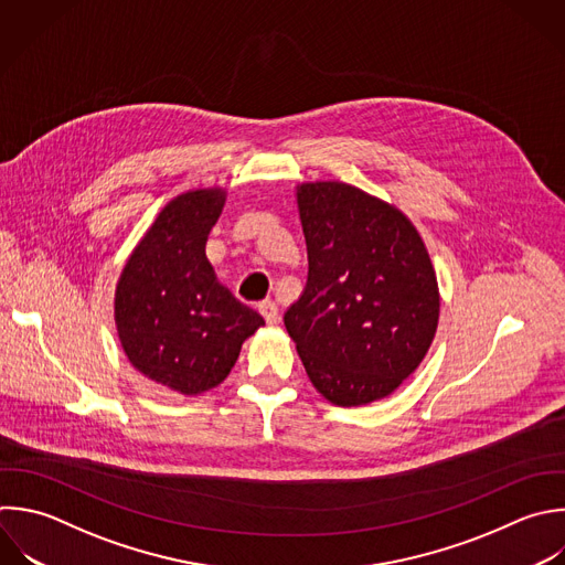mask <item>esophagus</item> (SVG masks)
I'll return each mask as SVG.
<instances>
[{"mask_svg":"<svg viewBox=\"0 0 565 565\" xmlns=\"http://www.w3.org/2000/svg\"><path fill=\"white\" fill-rule=\"evenodd\" d=\"M258 311H260V316L267 320V324H276L280 318H278V307H276V302L274 300H263L260 305H258Z\"/></svg>","mask_w":565,"mask_h":565,"instance_id":"esophagus-1","label":"esophagus"}]
</instances>
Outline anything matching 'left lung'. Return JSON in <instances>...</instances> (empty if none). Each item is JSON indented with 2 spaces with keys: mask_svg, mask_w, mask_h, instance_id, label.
Instances as JSON below:
<instances>
[{
  "mask_svg": "<svg viewBox=\"0 0 565 565\" xmlns=\"http://www.w3.org/2000/svg\"><path fill=\"white\" fill-rule=\"evenodd\" d=\"M309 256L285 327L311 384L335 406L388 397L424 360L439 322L426 245L395 205L342 181L300 183Z\"/></svg>",
  "mask_w": 565,
  "mask_h": 565,
  "instance_id": "left-lung-1",
  "label": "left lung"
}]
</instances>
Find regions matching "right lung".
I'll return each instance as SVG.
<instances>
[{
  "mask_svg": "<svg viewBox=\"0 0 565 565\" xmlns=\"http://www.w3.org/2000/svg\"><path fill=\"white\" fill-rule=\"evenodd\" d=\"M227 192L172 199L132 249L115 291V324L130 364L148 380L201 395L218 386L263 316L223 287L205 256Z\"/></svg>",
  "mask_w": 565,
  "mask_h": 565,
  "instance_id": "obj_1",
  "label": "right lung"
}]
</instances>
